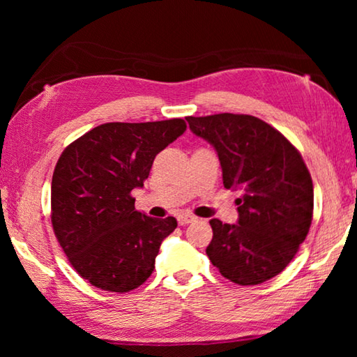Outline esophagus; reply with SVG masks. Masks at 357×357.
I'll use <instances>...</instances> for the list:
<instances>
[{"mask_svg":"<svg viewBox=\"0 0 357 357\" xmlns=\"http://www.w3.org/2000/svg\"><path fill=\"white\" fill-rule=\"evenodd\" d=\"M195 220H197V217H193L190 214H179L178 215V223H179V225H187V223H192V222H195Z\"/></svg>","mask_w":357,"mask_h":357,"instance_id":"esophagus-1","label":"esophagus"}]
</instances>
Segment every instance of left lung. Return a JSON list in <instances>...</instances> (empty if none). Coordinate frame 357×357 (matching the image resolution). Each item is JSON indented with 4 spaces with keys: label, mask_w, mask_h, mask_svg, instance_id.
<instances>
[{
    "label": "left lung",
    "mask_w": 357,
    "mask_h": 357,
    "mask_svg": "<svg viewBox=\"0 0 357 357\" xmlns=\"http://www.w3.org/2000/svg\"><path fill=\"white\" fill-rule=\"evenodd\" d=\"M185 119L217 151L225 189L243 193L238 223L209 220L211 263L238 285L273 279L294 258L312 225L313 184L302 155L279 130L250 114Z\"/></svg>",
    "instance_id": "obj_1"
}]
</instances>
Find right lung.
<instances>
[{"label": "right lung", "instance_id": "add662e5", "mask_svg": "<svg viewBox=\"0 0 357 357\" xmlns=\"http://www.w3.org/2000/svg\"><path fill=\"white\" fill-rule=\"evenodd\" d=\"M185 128L181 118L105 123L63 151L52 178V225L72 268L93 287L126 293L153 274L178 222L137 211L130 192Z\"/></svg>", "mask_w": 357, "mask_h": 357}]
</instances>
